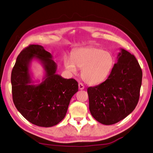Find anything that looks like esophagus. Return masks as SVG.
<instances>
[{
	"label": "esophagus",
	"mask_w": 153,
	"mask_h": 153,
	"mask_svg": "<svg viewBox=\"0 0 153 153\" xmlns=\"http://www.w3.org/2000/svg\"><path fill=\"white\" fill-rule=\"evenodd\" d=\"M78 86H79V89H80V90H82V89H84V85H83V83H79Z\"/></svg>",
	"instance_id": "1"
}]
</instances>
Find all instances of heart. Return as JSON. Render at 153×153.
<instances>
[{"mask_svg": "<svg viewBox=\"0 0 153 153\" xmlns=\"http://www.w3.org/2000/svg\"><path fill=\"white\" fill-rule=\"evenodd\" d=\"M114 62L111 53L95 47L80 48L72 53L71 58H64V67L69 72L76 74L77 68L82 69V79L91 85L103 82L111 72Z\"/></svg>", "mask_w": 153, "mask_h": 153, "instance_id": "1", "label": "heart"}]
</instances>
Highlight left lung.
Listing matches in <instances>:
<instances>
[{
	"label": "left lung",
	"instance_id": "1",
	"mask_svg": "<svg viewBox=\"0 0 153 153\" xmlns=\"http://www.w3.org/2000/svg\"><path fill=\"white\" fill-rule=\"evenodd\" d=\"M117 63L104 82L88 88L91 115L100 123L109 125L125 119L138 103L143 73L139 62L123 48Z\"/></svg>",
	"mask_w": 153,
	"mask_h": 153
}]
</instances>
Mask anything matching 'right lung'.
<instances>
[{"mask_svg": "<svg viewBox=\"0 0 153 153\" xmlns=\"http://www.w3.org/2000/svg\"><path fill=\"white\" fill-rule=\"evenodd\" d=\"M52 58L43 46L30 45L18 56L11 74L15 107L29 122L44 127L54 126L65 117L71 97L78 91L74 79L56 74L57 64ZM33 60L40 62L45 71L42 82L37 85L30 71Z\"/></svg>", "mask_w": 153, "mask_h": 153, "instance_id": "right-lung-1", "label": "right lung"}]
</instances>
